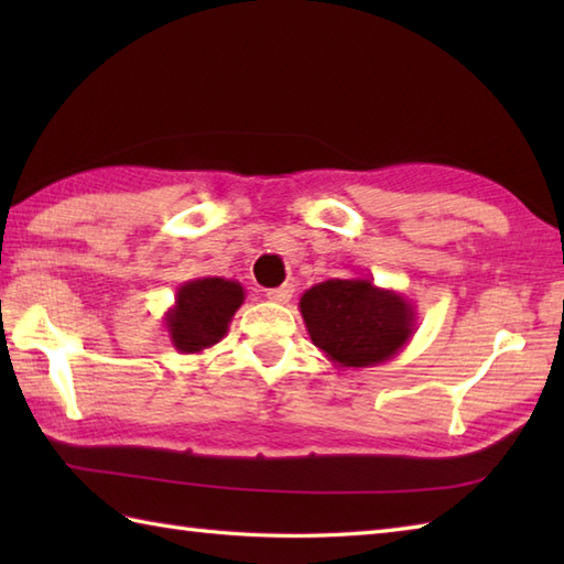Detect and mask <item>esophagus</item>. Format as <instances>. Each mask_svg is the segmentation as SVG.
Listing matches in <instances>:
<instances>
[{
    "label": "esophagus",
    "mask_w": 564,
    "mask_h": 564,
    "mask_svg": "<svg viewBox=\"0 0 564 564\" xmlns=\"http://www.w3.org/2000/svg\"><path fill=\"white\" fill-rule=\"evenodd\" d=\"M293 293H295L293 285L291 283H283V285H279V289H269L267 297H269V301H273V303L285 305L293 297Z\"/></svg>",
    "instance_id": "obj_1"
}]
</instances>
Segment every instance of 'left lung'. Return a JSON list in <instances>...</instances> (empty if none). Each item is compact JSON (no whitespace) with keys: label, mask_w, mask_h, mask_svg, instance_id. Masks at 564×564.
Listing matches in <instances>:
<instances>
[{"label":"left lung","mask_w":564,"mask_h":564,"mask_svg":"<svg viewBox=\"0 0 564 564\" xmlns=\"http://www.w3.org/2000/svg\"><path fill=\"white\" fill-rule=\"evenodd\" d=\"M310 339L334 366L370 368L398 356L416 329V310L398 291L368 279H329L305 291Z\"/></svg>","instance_id":"left-lung-1"}]
</instances>
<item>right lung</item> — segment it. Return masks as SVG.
Wrapping results in <instances>:
<instances>
[{
    "instance_id": "obj_1",
    "label": "right lung",
    "mask_w": 564,
    "mask_h": 564,
    "mask_svg": "<svg viewBox=\"0 0 564 564\" xmlns=\"http://www.w3.org/2000/svg\"><path fill=\"white\" fill-rule=\"evenodd\" d=\"M245 289L239 281L206 275L186 281L176 289L174 305L164 313V327L178 354H200L218 344L239 305Z\"/></svg>"
}]
</instances>
